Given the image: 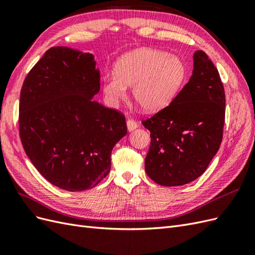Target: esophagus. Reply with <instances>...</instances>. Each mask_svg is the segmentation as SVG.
<instances>
[{
    "label": "esophagus",
    "mask_w": 255,
    "mask_h": 255,
    "mask_svg": "<svg viewBox=\"0 0 255 255\" xmlns=\"http://www.w3.org/2000/svg\"><path fill=\"white\" fill-rule=\"evenodd\" d=\"M138 128V124L133 120H128L127 121V129L128 131H133L134 129Z\"/></svg>",
    "instance_id": "1"
}]
</instances>
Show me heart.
<instances>
[{"mask_svg": "<svg viewBox=\"0 0 255 255\" xmlns=\"http://www.w3.org/2000/svg\"><path fill=\"white\" fill-rule=\"evenodd\" d=\"M114 75L103 78L102 90L115 106L132 87V98L144 112L167 107L183 88L187 78L185 62L179 56L152 48H138L122 56Z\"/></svg>", "mask_w": 255, "mask_h": 255, "instance_id": "1", "label": "heart"}]
</instances>
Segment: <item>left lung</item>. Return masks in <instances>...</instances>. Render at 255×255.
<instances>
[{
    "instance_id": "8db88e82",
    "label": "left lung",
    "mask_w": 255,
    "mask_h": 255,
    "mask_svg": "<svg viewBox=\"0 0 255 255\" xmlns=\"http://www.w3.org/2000/svg\"><path fill=\"white\" fill-rule=\"evenodd\" d=\"M193 75L168 107L142 124L151 132L145 171L164 186L190 183L218 153L225 121V93L218 69L195 51Z\"/></svg>"
}]
</instances>
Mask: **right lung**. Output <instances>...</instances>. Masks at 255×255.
Listing matches in <instances>:
<instances>
[{"label":"right lung","instance_id":"obj_1","mask_svg":"<svg viewBox=\"0 0 255 255\" xmlns=\"http://www.w3.org/2000/svg\"><path fill=\"white\" fill-rule=\"evenodd\" d=\"M95 56L49 48L23 82L19 133L29 159L51 184L69 192L96 186L127 133L125 116L93 100L100 90Z\"/></svg>","mask_w":255,"mask_h":255}]
</instances>
